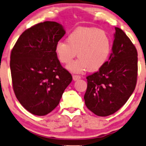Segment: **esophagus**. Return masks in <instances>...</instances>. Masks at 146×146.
<instances>
[{"mask_svg": "<svg viewBox=\"0 0 146 146\" xmlns=\"http://www.w3.org/2000/svg\"><path fill=\"white\" fill-rule=\"evenodd\" d=\"M80 78H81V77L80 76H78V75H73V79L74 81L78 80L80 79Z\"/></svg>", "mask_w": 146, "mask_h": 146, "instance_id": "34e87169", "label": "esophagus"}]
</instances>
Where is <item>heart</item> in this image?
Listing matches in <instances>:
<instances>
[{"label":"heart","mask_w":146,"mask_h":146,"mask_svg":"<svg viewBox=\"0 0 146 146\" xmlns=\"http://www.w3.org/2000/svg\"><path fill=\"white\" fill-rule=\"evenodd\" d=\"M66 41H58L55 52L64 64L71 63L78 52L79 59L68 66L72 72L80 73L87 69L97 71L106 64L111 55V38L100 29L77 28L68 35Z\"/></svg>","instance_id":"b5f03b06"}]
</instances>
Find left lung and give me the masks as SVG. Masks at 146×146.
I'll list each match as a JSON object with an SVG mask.
<instances>
[{"label": "left lung", "mask_w": 146, "mask_h": 146, "mask_svg": "<svg viewBox=\"0 0 146 146\" xmlns=\"http://www.w3.org/2000/svg\"><path fill=\"white\" fill-rule=\"evenodd\" d=\"M115 30L110 60L98 71L86 77L85 105L99 116H110L122 107L132 94L137 82V48L121 29Z\"/></svg>", "instance_id": "8db88e82"}]
</instances>
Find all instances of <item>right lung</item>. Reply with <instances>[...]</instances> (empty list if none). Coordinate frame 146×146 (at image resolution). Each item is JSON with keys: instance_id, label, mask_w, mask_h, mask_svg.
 <instances>
[{"instance_id": "1", "label": "right lung", "mask_w": 146, "mask_h": 146, "mask_svg": "<svg viewBox=\"0 0 146 146\" xmlns=\"http://www.w3.org/2000/svg\"><path fill=\"white\" fill-rule=\"evenodd\" d=\"M64 35L57 22L37 23L21 35L11 51L14 92L22 106L34 115L52 111L72 81L55 52L56 44Z\"/></svg>"}]
</instances>
